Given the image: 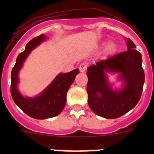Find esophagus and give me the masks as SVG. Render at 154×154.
Listing matches in <instances>:
<instances>
[{
	"instance_id": "obj_1",
	"label": "esophagus",
	"mask_w": 154,
	"mask_h": 154,
	"mask_svg": "<svg viewBox=\"0 0 154 154\" xmlns=\"http://www.w3.org/2000/svg\"><path fill=\"white\" fill-rule=\"evenodd\" d=\"M87 68V64L86 63H82L79 66V69H80V72H85Z\"/></svg>"
}]
</instances>
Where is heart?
I'll use <instances>...</instances> for the list:
<instances>
[{
	"mask_svg": "<svg viewBox=\"0 0 154 154\" xmlns=\"http://www.w3.org/2000/svg\"><path fill=\"white\" fill-rule=\"evenodd\" d=\"M118 46L116 43H115L114 42H111L106 46L105 51H106V55H112V54H114L116 52Z\"/></svg>",
	"mask_w": 154,
	"mask_h": 154,
	"instance_id": "1",
	"label": "heart"
}]
</instances>
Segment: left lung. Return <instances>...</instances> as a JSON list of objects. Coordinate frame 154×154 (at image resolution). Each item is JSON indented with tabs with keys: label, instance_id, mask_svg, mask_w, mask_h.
I'll return each instance as SVG.
<instances>
[{
	"label": "left lung",
	"instance_id": "1",
	"mask_svg": "<svg viewBox=\"0 0 154 154\" xmlns=\"http://www.w3.org/2000/svg\"><path fill=\"white\" fill-rule=\"evenodd\" d=\"M127 51L96 63L87 70V93L90 109L97 116L114 119L134 108L140 100L144 83L142 58L136 45L126 38ZM107 72H118L123 82L121 89H113Z\"/></svg>",
	"mask_w": 154,
	"mask_h": 154
}]
</instances>
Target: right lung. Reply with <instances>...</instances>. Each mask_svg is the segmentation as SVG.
<instances>
[{"label":"right lung","instance_id":"obj_1","mask_svg":"<svg viewBox=\"0 0 154 154\" xmlns=\"http://www.w3.org/2000/svg\"><path fill=\"white\" fill-rule=\"evenodd\" d=\"M47 37L42 34L29 42L25 50L18 56L11 73V95L15 104L29 117L35 119H46L58 116L66 106V94L74 81L79 69L68 73H60L47 88L33 97H24L18 88V73L31 51L42 43Z\"/></svg>","mask_w":154,"mask_h":154}]
</instances>
